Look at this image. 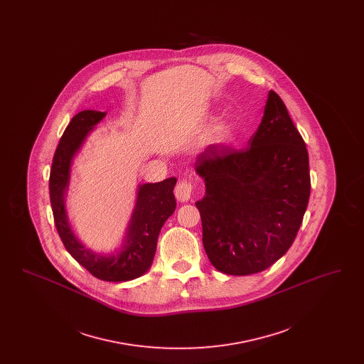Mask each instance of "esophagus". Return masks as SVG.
Segmentation results:
<instances>
[{
    "instance_id": "1",
    "label": "esophagus",
    "mask_w": 364,
    "mask_h": 364,
    "mask_svg": "<svg viewBox=\"0 0 364 364\" xmlns=\"http://www.w3.org/2000/svg\"><path fill=\"white\" fill-rule=\"evenodd\" d=\"M192 191H193V184L191 183L190 180L181 178V180H178V183L174 188V195L180 202H187V200H190Z\"/></svg>"
}]
</instances>
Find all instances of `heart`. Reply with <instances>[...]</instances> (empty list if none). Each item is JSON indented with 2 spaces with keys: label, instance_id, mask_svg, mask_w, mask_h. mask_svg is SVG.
<instances>
[{
  "label": "heart",
  "instance_id": "heart-1",
  "mask_svg": "<svg viewBox=\"0 0 364 364\" xmlns=\"http://www.w3.org/2000/svg\"><path fill=\"white\" fill-rule=\"evenodd\" d=\"M218 134H220L221 138L226 139L230 135V129H229L228 125L223 124V125H220V128H218Z\"/></svg>",
  "mask_w": 364,
  "mask_h": 364
}]
</instances>
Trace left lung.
<instances>
[{"label": "left lung", "mask_w": 364, "mask_h": 364, "mask_svg": "<svg viewBox=\"0 0 364 364\" xmlns=\"http://www.w3.org/2000/svg\"><path fill=\"white\" fill-rule=\"evenodd\" d=\"M309 165L306 143L273 90L248 147L214 144L198 156L206 195L195 205L217 270L259 273L291 248L310 199Z\"/></svg>", "instance_id": "8db88e82"}]
</instances>
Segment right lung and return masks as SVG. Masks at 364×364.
<instances>
[{
    "label": "right lung",
    "instance_id": "add662e5",
    "mask_svg": "<svg viewBox=\"0 0 364 364\" xmlns=\"http://www.w3.org/2000/svg\"><path fill=\"white\" fill-rule=\"evenodd\" d=\"M105 114V112L98 110H83L72 117L53 156L49 191L54 224L67 251L94 277L122 282L140 277L150 269L156 255L159 230L176 208V177L140 187L127 242L117 255L100 257L86 250L70 230L64 208V192L68 187L72 158L80 149L87 134L104 119Z\"/></svg>",
    "mask_w": 364,
    "mask_h": 364
}]
</instances>
